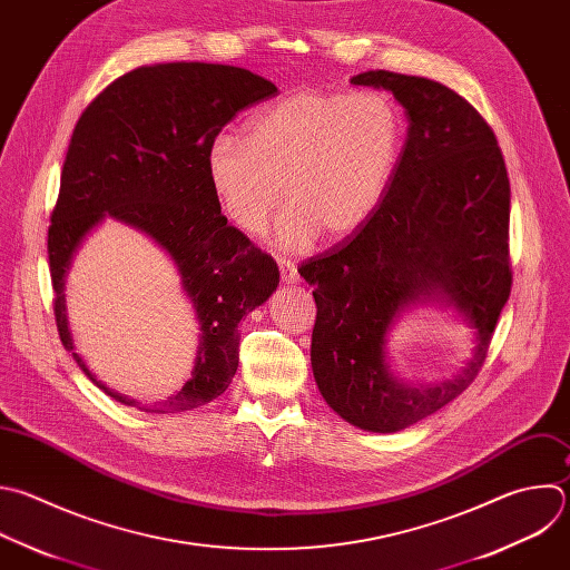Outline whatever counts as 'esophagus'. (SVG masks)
Segmentation results:
<instances>
[{"label": "esophagus", "instance_id": "34e87169", "mask_svg": "<svg viewBox=\"0 0 570 570\" xmlns=\"http://www.w3.org/2000/svg\"><path fill=\"white\" fill-rule=\"evenodd\" d=\"M279 271H282V282H284V284H297V282H299V273H297V268H295L293 262L279 259Z\"/></svg>", "mask_w": 570, "mask_h": 570}]
</instances>
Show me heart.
Segmentation results:
<instances>
[{
  "mask_svg": "<svg viewBox=\"0 0 570 570\" xmlns=\"http://www.w3.org/2000/svg\"><path fill=\"white\" fill-rule=\"evenodd\" d=\"M403 142V114L383 91H297L219 134L206 151L210 193L244 235L286 199L273 239L284 250L353 237L381 206Z\"/></svg>",
  "mask_w": 570,
  "mask_h": 570,
  "instance_id": "1",
  "label": "heart"
}]
</instances>
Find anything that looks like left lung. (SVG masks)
Listing matches in <instances>:
<instances>
[{
  "label": "left lung",
  "instance_id": "8db88e82",
  "mask_svg": "<svg viewBox=\"0 0 570 570\" xmlns=\"http://www.w3.org/2000/svg\"><path fill=\"white\" fill-rule=\"evenodd\" d=\"M351 82L394 94L407 140L371 219L299 275L315 288L322 399L353 428L392 434L452 403L485 360L512 284L510 183L494 131L450 87L392 71ZM419 303L454 307L473 335L471 357L443 384H410L391 368L389 331Z\"/></svg>",
  "mask_w": 570,
  "mask_h": 570
}]
</instances>
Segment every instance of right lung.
I'll use <instances>...</instances> for the list:
<instances>
[{"label":"right lung","mask_w":570,"mask_h":570,"mask_svg":"<svg viewBox=\"0 0 570 570\" xmlns=\"http://www.w3.org/2000/svg\"><path fill=\"white\" fill-rule=\"evenodd\" d=\"M277 87L248 69L206 62L138 67L114 80L80 116L62 167L49 228V268L60 340L89 381L114 401L176 414L222 396L239 364L237 326L279 284V268L228 226L206 178V151L246 107ZM107 216L149 236L175 264L200 324L190 381L142 406L109 391L75 351L63 282L70 262Z\"/></svg>","instance_id":"right-lung-1"}]
</instances>
